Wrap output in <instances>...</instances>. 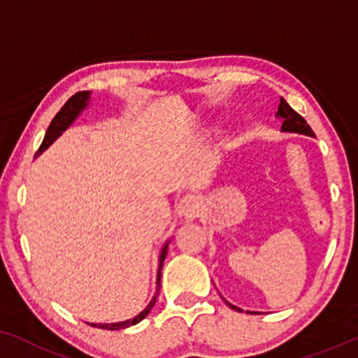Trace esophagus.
Masks as SVG:
<instances>
[{"label":"esophagus","mask_w":358,"mask_h":358,"mask_svg":"<svg viewBox=\"0 0 358 358\" xmlns=\"http://www.w3.org/2000/svg\"><path fill=\"white\" fill-rule=\"evenodd\" d=\"M200 212V200L195 195H185L176 205V213L183 218H195Z\"/></svg>","instance_id":"obj_1"}]
</instances>
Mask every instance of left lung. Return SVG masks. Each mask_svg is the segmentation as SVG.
<instances>
[{
	"label": "left lung",
	"mask_w": 358,
	"mask_h": 358,
	"mask_svg": "<svg viewBox=\"0 0 358 358\" xmlns=\"http://www.w3.org/2000/svg\"><path fill=\"white\" fill-rule=\"evenodd\" d=\"M277 116L282 120V131L285 133H300V135H307V136H315V133L312 131V128L308 127V123L300 116L296 111L292 108L288 103L280 98V105H278V111ZM225 303H228L225 300ZM228 307L234 308V310H240L235 305L228 303Z\"/></svg>",
	"instance_id": "left-lung-1"
}]
</instances>
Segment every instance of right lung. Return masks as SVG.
Listing matches in <instances>:
<instances>
[{
  "instance_id": "1",
  "label": "right lung",
  "mask_w": 358,
  "mask_h": 358,
  "mask_svg": "<svg viewBox=\"0 0 358 358\" xmlns=\"http://www.w3.org/2000/svg\"><path fill=\"white\" fill-rule=\"evenodd\" d=\"M88 101H90V92H78L76 94H73V96L68 100L66 103L63 105V108L56 113V116L53 118V122L48 127V130H46V135H45V140H43V143L40 148H38L36 152V157H40V155L45 152L48 146L53 143V141L58 138L62 133L66 130L70 124L75 122L76 118H78V115L83 111L86 106H88ZM168 243H170V240L165 243V247L162 248V253H160V265H158V278H157V294H155L153 300L148 303V307H146L143 312L138 313L136 317L130 318V320H124V322H118V324H90L92 327H98V329H103V330H122V329H127V327L130 325H135L138 322H141L143 318L148 315L150 310L153 308L155 302H157V296L160 294V277H162V266H163V262H165V257L168 253Z\"/></svg>"
}]
</instances>
